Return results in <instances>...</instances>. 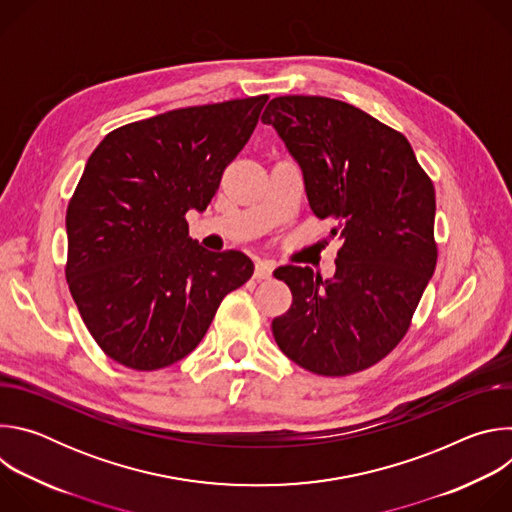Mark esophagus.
Returning <instances> with one entry per match:
<instances>
[{"label": "esophagus", "mask_w": 512, "mask_h": 512, "mask_svg": "<svg viewBox=\"0 0 512 512\" xmlns=\"http://www.w3.org/2000/svg\"><path fill=\"white\" fill-rule=\"evenodd\" d=\"M275 263L273 261H257L255 263V277L257 279H269L273 275Z\"/></svg>", "instance_id": "34e87169"}]
</instances>
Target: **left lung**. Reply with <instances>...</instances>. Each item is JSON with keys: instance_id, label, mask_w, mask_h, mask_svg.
<instances>
[{"instance_id": "obj_1", "label": "left lung", "mask_w": 512, "mask_h": 512, "mask_svg": "<svg viewBox=\"0 0 512 512\" xmlns=\"http://www.w3.org/2000/svg\"><path fill=\"white\" fill-rule=\"evenodd\" d=\"M261 121L298 162L312 212L334 221L330 237L342 241L330 279L275 269L294 296L271 324L275 342L316 375L369 369L401 342L433 275V184L405 135L348 103L275 97Z\"/></svg>"}]
</instances>
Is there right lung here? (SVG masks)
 Returning <instances> with one entry per match:
<instances>
[{
	"instance_id": "obj_1",
	"label": "right lung",
	"mask_w": 512,
	"mask_h": 512,
	"mask_svg": "<svg viewBox=\"0 0 512 512\" xmlns=\"http://www.w3.org/2000/svg\"><path fill=\"white\" fill-rule=\"evenodd\" d=\"M267 95L174 109L97 145L66 210V281L85 326L123 367L158 371L190 354L229 291L253 275L241 251L188 237Z\"/></svg>"
}]
</instances>
